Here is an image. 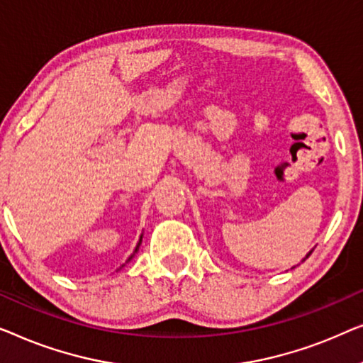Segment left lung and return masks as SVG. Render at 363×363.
Instances as JSON below:
<instances>
[{"label":"left lung","instance_id":"1","mask_svg":"<svg viewBox=\"0 0 363 363\" xmlns=\"http://www.w3.org/2000/svg\"><path fill=\"white\" fill-rule=\"evenodd\" d=\"M311 253H313V250H311V252H309L308 255H306V257H304V259H306V258H309V255H311ZM304 259H303V262H304Z\"/></svg>","mask_w":363,"mask_h":363}]
</instances>
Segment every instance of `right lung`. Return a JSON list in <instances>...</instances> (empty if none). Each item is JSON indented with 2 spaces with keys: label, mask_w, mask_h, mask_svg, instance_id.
<instances>
[{
  "label": "right lung",
  "mask_w": 363,
  "mask_h": 363,
  "mask_svg": "<svg viewBox=\"0 0 363 363\" xmlns=\"http://www.w3.org/2000/svg\"><path fill=\"white\" fill-rule=\"evenodd\" d=\"M141 240H143V235H141V237H140V242H138V245H136V248H135V252H133V255H131V257L128 258V262H130V259H131L133 257H135V253L138 252V248H140V245H141ZM128 262H126V263H128ZM121 267H125V264H121Z\"/></svg>",
  "instance_id": "add662e5"
}]
</instances>
